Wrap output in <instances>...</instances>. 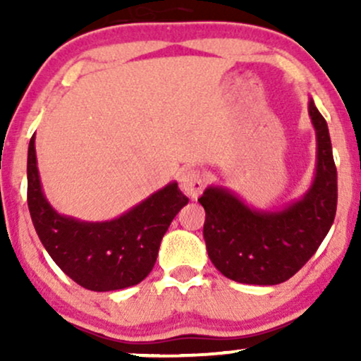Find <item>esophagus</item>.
Instances as JSON below:
<instances>
[{"mask_svg":"<svg viewBox=\"0 0 361 361\" xmlns=\"http://www.w3.org/2000/svg\"><path fill=\"white\" fill-rule=\"evenodd\" d=\"M180 186L185 192V195H188V197L192 198H197L198 195L202 193V190H204L205 178L202 175V171H198V169L188 168L181 173Z\"/></svg>","mask_w":361,"mask_h":361,"instance_id":"1","label":"esophagus"}]
</instances>
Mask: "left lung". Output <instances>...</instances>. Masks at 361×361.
Returning <instances> with one entry per match:
<instances>
[{
	"mask_svg": "<svg viewBox=\"0 0 361 361\" xmlns=\"http://www.w3.org/2000/svg\"><path fill=\"white\" fill-rule=\"evenodd\" d=\"M316 130V175L304 197L280 210H258L224 186H209L198 198L205 209L204 239L214 267L227 279L247 285L288 280L312 258L333 226L338 173L329 128L309 100Z\"/></svg>",
	"mask_w": 361,
	"mask_h": 361,
	"instance_id": "obj_1",
	"label": "left lung"
}]
</instances>
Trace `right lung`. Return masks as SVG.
<instances>
[{
    "label": "right lung",
    "instance_id": "1",
    "mask_svg": "<svg viewBox=\"0 0 361 361\" xmlns=\"http://www.w3.org/2000/svg\"><path fill=\"white\" fill-rule=\"evenodd\" d=\"M27 180L28 210L40 243L69 279L93 292L122 290L146 279L169 224L188 204L173 181L111 221L86 222L62 215L44 195L35 134L28 144Z\"/></svg>",
    "mask_w": 361,
    "mask_h": 361
}]
</instances>
